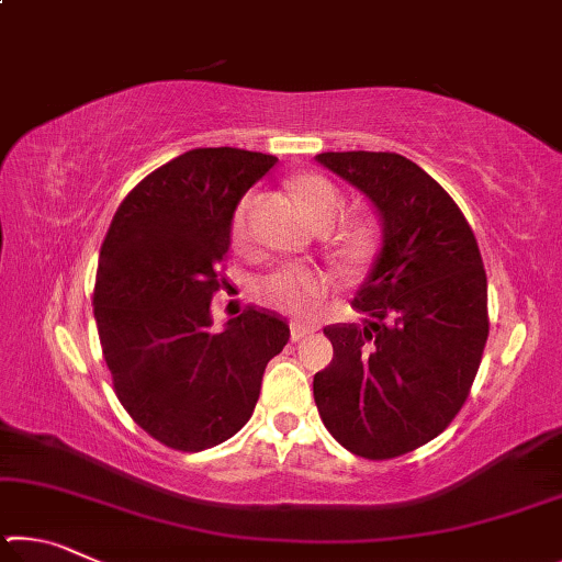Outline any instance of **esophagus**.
I'll return each instance as SVG.
<instances>
[{
  "label": "esophagus",
  "mask_w": 562,
  "mask_h": 562,
  "mask_svg": "<svg viewBox=\"0 0 562 562\" xmlns=\"http://www.w3.org/2000/svg\"><path fill=\"white\" fill-rule=\"evenodd\" d=\"M317 327L315 325H302V322H292V341H300L304 337L315 335Z\"/></svg>",
  "instance_id": "1"
}]
</instances>
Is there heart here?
I'll list each match as a JSON object with an SVG mask.
<instances>
[{"instance_id":"obj_1","label":"heart","mask_w":562,"mask_h":562,"mask_svg":"<svg viewBox=\"0 0 562 562\" xmlns=\"http://www.w3.org/2000/svg\"><path fill=\"white\" fill-rule=\"evenodd\" d=\"M294 190H297L300 198L304 201V207L312 217L319 231H327L335 223L345 217L347 201L341 195V190L327 180L325 176H302L294 180ZM255 195L247 193L240 198V203L235 205L233 221H231V235L237 245H245L250 240V215H252ZM364 240L359 235H347L345 240V252L355 255L361 252ZM265 297L278 307L294 312V315H307L312 307L325 297L329 290V278L325 272L307 270V268H280L272 274H268L262 282Z\"/></svg>"}]
</instances>
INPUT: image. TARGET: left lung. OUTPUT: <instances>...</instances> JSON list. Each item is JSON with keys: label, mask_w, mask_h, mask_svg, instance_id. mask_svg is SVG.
Listing matches in <instances>:
<instances>
[{"label": "left lung", "mask_w": 562, "mask_h": 562, "mask_svg": "<svg viewBox=\"0 0 562 562\" xmlns=\"http://www.w3.org/2000/svg\"><path fill=\"white\" fill-rule=\"evenodd\" d=\"M376 207L382 250L351 307L367 325H329L315 374L327 431L361 459H396L436 439L469 398L488 339V282L453 198L398 154H319Z\"/></svg>", "instance_id": "1"}]
</instances>
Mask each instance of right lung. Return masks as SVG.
Wrapping results in <instances>:
<instances>
[{"instance_id":"add662e5","label":"right lung","mask_w":562,"mask_h":562,"mask_svg":"<svg viewBox=\"0 0 562 562\" xmlns=\"http://www.w3.org/2000/svg\"><path fill=\"white\" fill-rule=\"evenodd\" d=\"M278 158L193 148L123 198L101 245L93 315L119 402L176 451H205L252 416L290 327L247 307L213 331L235 205Z\"/></svg>"}]
</instances>
